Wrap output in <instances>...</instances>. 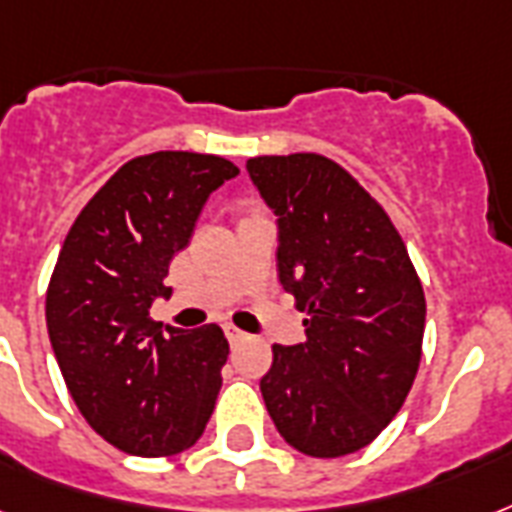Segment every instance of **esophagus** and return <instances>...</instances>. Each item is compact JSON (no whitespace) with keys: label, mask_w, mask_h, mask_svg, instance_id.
Listing matches in <instances>:
<instances>
[{"label":"esophagus","mask_w":512,"mask_h":512,"mask_svg":"<svg viewBox=\"0 0 512 512\" xmlns=\"http://www.w3.org/2000/svg\"><path fill=\"white\" fill-rule=\"evenodd\" d=\"M225 335H228V341L233 343V346L247 338V333H244V330H239V327H233V325H225Z\"/></svg>","instance_id":"obj_1"}]
</instances>
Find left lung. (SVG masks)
Segmentation results:
<instances>
[{
	"label": "left lung",
	"instance_id": "left-lung-1",
	"mask_svg": "<svg viewBox=\"0 0 512 512\" xmlns=\"http://www.w3.org/2000/svg\"><path fill=\"white\" fill-rule=\"evenodd\" d=\"M247 171L279 217V282L308 317L306 341L273 343L265 408L300 454H354L395 419L419 370V273L384 206L325 155H260Z\"/></svg>",
	"mask_w": 512,
	"mask_h": 512
}]
</instances>
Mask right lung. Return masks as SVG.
<instances>
[{
  "label": "right lung",
  "mask_w": 512,
  "mask_h": 512,
  "mask_svg": "<svg viewBox=\"0 0 512 512\" xmlns=\"http://www.w3.org/2000/svg\"><path fill=\"white\" fill-rule=\"evenodd\" d=\"M236 174L220 155H139L83 206L58 252L45 298L53 354L85 421L126 454H179L214 411L225 333H163L150 306L171 292V257L187 247L206 198Z\"/></svg>",
  "instance_id": "add662e5"
}]
</instances>
